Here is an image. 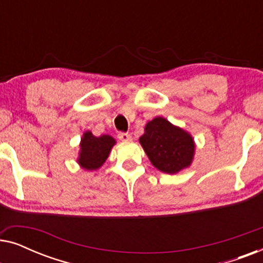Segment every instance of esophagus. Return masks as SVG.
I'll use <instances>...</instances> for the list:
<instances>
[{"instance_id":"34e87169","label":"esophagus","mask_w":263,"mask_h":263,"mask_svg":"<svg viewBox=\"0 0 263 263\" xmlns=\"http://www.w3.org/2000/svg\"><path fill=\"white\" fill-rule=\"evenodd\" d=\"M118 139L121 140V141H129V140L132 139L130 134H128V133H118Z\"/></svg>"}]
</instances>
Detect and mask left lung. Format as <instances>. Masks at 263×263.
<instances>
[{
	"label": "left lung",
	"mask_w": 263,
	"mask_h": 263,
	"mask_svg": "<svg viewBox=\"0 0 263 263\" xmlns=\"http://www.w3.org/2000/svg\"><path fill=\"white\" fill-rule=\"evenodd\" d=\"M140 143L158 170L176 174L188 167L194 156V140L183 129L175 127L163 117L146 124Z\"/></svg>",
	"instance_id": "left-lung-1"
}]
</instances>
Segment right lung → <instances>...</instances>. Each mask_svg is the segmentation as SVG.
Listing matches in <instances>:
<instances>
[{
	"label": "right lung",
	"mask_w": 263,
	"mask_h": 263,
	"mask_svg": "<svg viewBox=\"0 0 263 263\" xmlns=\"http://www.w3.org/2000/svg\"><path fill=\"white\" fill-rule=\"evenodd\" d=\"M115 139L109 135L97 138L91 132H86L81 140V151L79 164L86 170H96L102 166L109 157L111 147L115 145Z\"/></svg>",
	"instance_id": "obj_1"
}]
</instances>
